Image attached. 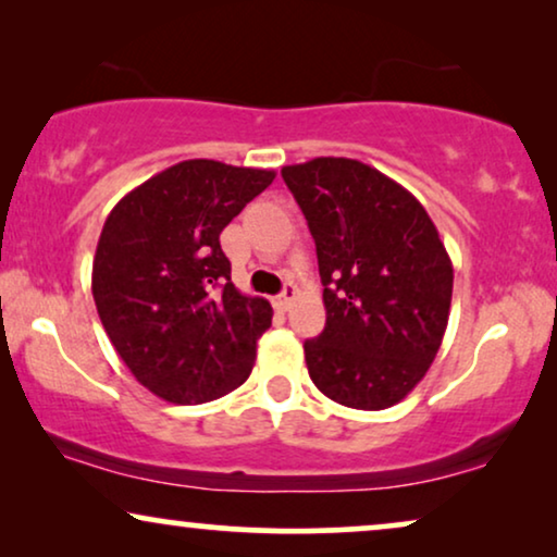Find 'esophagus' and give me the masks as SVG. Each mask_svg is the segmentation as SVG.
I'll use <instances>...</instances> for the list:
<instances>
[{"label":"esophagus","instance_id":"1","mask_svg":"<svg viewBox=\"0 0 557 557\" xmlns=\"http://www.w3.org/2000/svg\"><path fill=\"white\" fill-rule=\"evenodd\" d=\"M295 295H298V290H295V285H293V283H287V285H285V290H283V295H277V298H274V308H280V310H290L293 300H295Z\"/></svg>","mask_w":557,"mask_h":557}]
</instances>
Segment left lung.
<instances>
[{"instance_id": "1", "label": "left lung", "mask_w": 557, "mask_h": 557, "mask_svg": "<svg viewBox=\"0 0 557 557\" xmlns=\"http://www.w3.org/2000/svg\"><path fill=\"white\" fill-rule=\"evenodd\" d=\"M315 239L325 329L308 374L333 403L387 410L418 387L443 344L454 264L410 190L348 158L285 165Z\"/></svg>"}]
</instances>
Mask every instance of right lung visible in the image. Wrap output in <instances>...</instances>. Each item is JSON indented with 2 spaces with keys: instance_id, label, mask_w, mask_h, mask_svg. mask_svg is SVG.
Returning a JSON list of instances; mask_svg holds the SVG:
<instances>
[{
  "instance_id": "right-lung-1",
  "label": "right lung",
  "mask_w": 557,
  "mask_h": 557,
  "mask_svg": "<svg viewBox=\"0 0 557 557\" xmlns=\"http://www.w3.org/2000/svg\"><path fill=\"white\" fill-rule=\"evenodd\" d=\"M272 181L274 170L183 160L103 221L96 310L135 380L165 403H211L251 374L272 306L236 290L219 236Z\"/></svg>"
}]
</instances>
